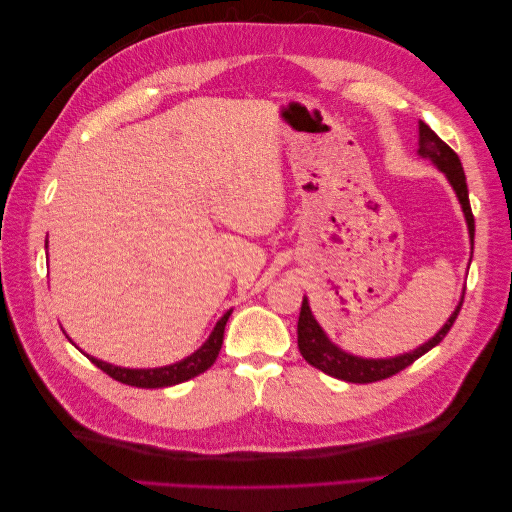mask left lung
Returning <instances> with one entry per match:
<instances>
[{"instance_id":"1","label":"left lung","mask_w":512,"mask_h":512,"mask_svg":"<svg viewBox=\"0 0 512 512\" xmlns=\"http://www.w3.org/2000/svg\"><path fill=\"white\" fill-rule=\"evenodd\" d=\"M416 153L423 160H429L446 177V181L451 183V188L457 194V200L461 205L463 218H466V224H468L470 245L474 247V215H472V209H470L466 173H463L459 156L442 141V138L436 132H433L427 126L425 121H418V151ZM461 303H463V294H461V299L455 307V312L448 316V320L444 322V327L431 339H427L425 344H421L410 352H404V354L386 356V359H367V356H356L352 352H346L342 346H337L335 342H331V337L324 333V329L314 318L312 307H309V299L303 297L301 314H299V327H297L299 350H301L303 359L309 365H314L316 369L324 371V374H329L337 380L354 382V384L378 382V380L395 376L397 371L406 369L416 359H421V356L425 352H429L433 346H438L442 339L446 337V333L451 331L453 322H455L459 309H461Z\"/></svg>"}]
</instances>
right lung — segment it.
<instances>
[{
    "mask_svg": "<svg viewBox=\"0 0 512 512\" xmlns=\"http://www.w3.org/2000/svg\"><path fill=\"white\" fill-rule=\"evenodd\" d=\"M44 247H46V250H49V237H46ZM230 314H232V309H228V312L218 322H215V327L209 333V337L205 339L203 346H200L198 350H194L192 354L185 356V359H181L177 363L164 365V367H147V369L119 367V365H111V363H106V361H100V359H96V356L83 352L81 348L79 350L87 356L91 363H94L96 367H100L104 374H108V376L123 382V384L138 386V389H164V386H175V384H181V382L190 380V378H194L198 374H203V371H207L215 363V359H218V354H220L222 342H224V329H226V322H228ZM70 342H72V339H70Z\"/></svg>",
    "mask_w": 512,
    "mask_h": 512,
    "instance_id": "add662e5",
    "label": "right lung"
}]
</instances>
